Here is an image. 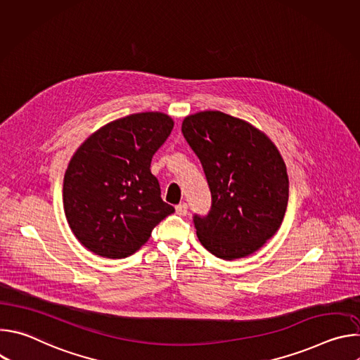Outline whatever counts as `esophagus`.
<instances>
[{
    "instance_id": "1",
    "label": "esophagus",
    "mask_w": 360,
    "mask_h": 360,
    "mask_svg": "<svg viewBox=\"0 0 360 360\" xmlns=\"http://www.w3.org/2000/svg\"><path fill=\"white\" fill-rule=\"evenodd\" d=\"M175 210H176V214H178V215H181V217H185V215L188 214V203L182 202V203L176 205Z\"/></svg>"
}]
</instances>
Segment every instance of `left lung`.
Listing matches in <instances>:
<instances>
[{
	"label": "left lung",
	"mask_w": 360,
	"mask_h": 360,
	"mask_svg": "<svg viewBox=\"0 0 360 360\" xmlns=\"http://www.w3.org/2000/svg\"><path fill=\"white\" fill-rule=\"evenodd\" d=\"M182 134L212 196L208 215H193L200 243L226 261L258 250L276 233L288 207L289 181L279 150L265 134L221 111L186 117Z\"/></svg>",
	"instance_id": "left-lung-1"
}]
</instances>
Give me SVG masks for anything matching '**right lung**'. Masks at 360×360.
I'll list each match as a JSON object with an SVG mask.
<instances>
[{
    "label": "right lung",
    "mask_w": 360,
    "mask_h": 360,
    "mask_svg": "<svg viewBox=\"0 0 360 360\" xmlns=\"http://www.w3.org/2000/svg\"><path fill=\"white\" fill-rule=\"evenodd\" d=\"M172 128L162 112L132 114L102 127L77 149L64 176V211L88 250L127 258L175 212L149 169Z\"/></svg>",
    "instance_id": "obj_1"
}]
</instances>
